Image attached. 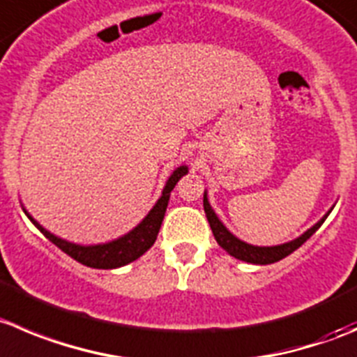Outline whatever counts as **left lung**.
<instances>
[{"mask_svg":"<svg viewBox=\"0 0 357 357\" xmlns=\"http://www.w3.org/2000/svg\"><path fill=\"white\" fill-rule=\"evenodd\" d=\"M203 208H205L206 219H208V224L210 227H212V233L213 236H215L217 243H219V245L222 247L229 256L236 257V259L240 261H247V263H252V264H271L284 259L286 256H289L291 252H294L298 247L303 245V243L307 242L315 231H317L319 227H321V224L326 220V217H328L329 212H331V210H329V212L326 213L317 224H314L310 229H307L303 235L298 236V238L293 240V242H287V243H282V245H275V247H257V245H250V243L242 242V240L236 238L233 233L227 231L226 226L220 222L219 217L215 215V212H213L212 206H210L208 198H206V192L203 195Z\"/></svg>","mask_w":357,"mask_h":357,"instance_id":"8db88e82","label":"left lung"}]
</instances>
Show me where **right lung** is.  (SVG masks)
Listing matches in <instances>:
<instances>
[{"instance_id": "right-lung-1", "label": "right lung", "mask_w": 357, "mask_h": 357, "mask_svg": "<svg viewBox=\"0 0 357 357\" xmlns=\"http://www.w3.org/2000/svg\"><path fill=\"white\" fill-rule=\"evenodd\" d=\"M185 173H188V166H178V168L169 175L168 182H166L165 189H162L161 198L158 199L154 208L147 213V217H145L135 229H131L128 235L121 236V238L114 240V242L100 243V245H77V243L57 238L52 233L47 231L45 227L40 226L26 210H24V212H26V215L31 219V222L38 227L40 231L45 235V238H49L54 245L59 247L63 252H66L68 256L73 257L75 261H79V263L86 264V266L89 268L112 270V268L124 266V264L138 259L142 254H145L152 245H154L155 238H158L159 227H161L162 219H165L166 206H168L169 202V192L173 191L176 182L181 181Z\"/></svg>"}]
</instances>
